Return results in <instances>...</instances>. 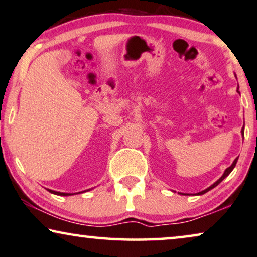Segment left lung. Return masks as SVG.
Here are the masks:
<instances>
[{
	"mask_svg": "<svg viewBox=\"0 0 257 257\" xmlns=\"http://www.w3.org/2000/svg\"><path fill=\"white\" fill-rule=\"evenodd\" d=\"M237 93H240V92H238V88H237ZM241 134H242V136H243V135H244V125H243V128H242V129H241ZM236 162H237V158H235V160H234V162H233V164H232V165H230V166H229V168H227V169L225 170V172H223V175H222L221 177H220V178H219L218 180H216V182H215L214 184H212V185H211V186H209V187H207V189H206V190H204V191H201V192H198V193H196V196H201V194H205L206 192H208V191H209V190L214 189V187H215V186H218V185H219V184H220V183H221V182H222V180H223V179H225V178H226V177H227V176H228L230 172H232V171H233V169H234V168H235V165H236ZM179 194H182V196H190V194H187V193H180V192H179Z\"/></svg>",
	"mask_w": 257,
	"mask_h": 257,
	"instance_id": "1",
	"label": "left lung"
}]
</instances>
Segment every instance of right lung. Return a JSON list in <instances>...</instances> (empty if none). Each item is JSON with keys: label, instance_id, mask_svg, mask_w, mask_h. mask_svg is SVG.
<instances>
[{"label": "right lung", "instance_id": "1", "mask_svg": "<svg viewBox=\"0 0 257 257\" xmlns=\"http://www.w3.org/2000/svg\"><path fill=\"white\" fill-rule=\"evenodd\" d=\"M49 192H51L53 194H57V196H73V193H64V192H57V191H52V190H48ZM88 191V190H87ZM80 193V192H79Z\"/></svg>", "mask_w": 257, "mask_h": 257}]
</instances>
